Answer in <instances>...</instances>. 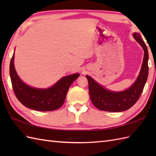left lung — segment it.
<instances>
[{"mask_svg":"<svg viewBox=\"0 0 156 156\" xmlns=\"http://www.w3.org/2000/svg\"><path fill=\"white\" fill-rule=\"evenodd\" d=\"M133 37L143 48L144 57L140 74L131 87L121 92H112L102 87L90 76H86L88 81V90L91 101L99 110L121 112L128 110L135 104L143 92L148 76V51L141 35L135 33Z\"/></svg>","mask_w":156,"mask_h":156,"instance_id":"obj_1","label":"left lung"}]
</instances>
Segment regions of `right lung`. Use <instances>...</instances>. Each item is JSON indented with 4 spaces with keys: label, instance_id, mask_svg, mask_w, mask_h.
Here are the masks:
<instances>
[{
    "label": "right lung",
    "instance_id": "1",
    "mask_svg": "<svg viewBox=\"0 0 156 156\" xmlns=\"http://www.w3.org/2000/svg\"><path fill=\"white\" fill-rule=\"evenodd\" d=\"M13 54L10 62V76L15 94L25 107L39 111L57 110L63 105L68 89L72 82L80 76L74 74L62 78L53 87L35 88L23 82L15 70Z\"/></svg>",
    "mask_w": 156,
    "mask_h": 156
}]
</instances>
